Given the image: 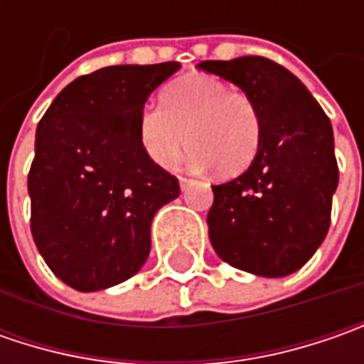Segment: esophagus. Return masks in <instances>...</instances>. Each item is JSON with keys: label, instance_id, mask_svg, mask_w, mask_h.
Here are the masks:
<instances>
[{"label": "esophagus", "instance_id": "1", "mask_svg": "<svg viewBox=\"0 0 364 364\" xmlns=\"http://www.w3.org/2000/svg\"><path fill=\"white\" fill-rule=\"evenodd\" d=\"M178 180H180V188L182 190H186L190 184H192V180H190V178H184V176H180Z\"/></svg>", "mask_w": 364, "mask_h": 364}]
</instances>
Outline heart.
Returning <instances> with one entry per match:
<instances>
[{"label": "heart", "mask_w": 364, "mask_h": 364, "mask_svg": "<svg viewBox=\"0 0 364 364\" xmlns=\"http://www.w3.org/2000/svg\"><path fill=\"white\" fill-rule=\"evenodd\" d=\"M263 119L253 97L210 75H188L161 92V105L149 103L137 117V137L146 156L172 168L192 149L196 168L218 176L245 172L257 158Z\"/></svg>", "instance_id": "1"}]
</instances>
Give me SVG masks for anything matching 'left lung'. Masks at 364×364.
Listing matches in <instances>:
<instances>
[{"label": "left lung", "mask_w": 364, "mask_h": 364, "mask_svg": "<svg viewBox=\"0 0 364 364\" xmlns=\"http://www.w3.org/2000/svg\"><path fill=\"white\" fill-rule=\"evenodd\" d=\"M198 68L253 97L263 119L247 172L213 186L210 243L223 261L253 275L298 272L328 232L338 186L330 119L300 78L269 58L204 60Z\"/></svg>", "instance_id": "8db88e82"}]
</instances>
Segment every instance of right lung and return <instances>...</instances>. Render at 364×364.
Returning a JSON list of instances; mask_svg holds the SVG:
<instances>
[{"instance_id": "right-lung-1", "label": "right lung", "mask_w": 364, "mask_h": 364, "mask_svg": "<svg viewBox=\"0 0 364 364\" xmlns=\"http://www.w3.org/2000/svg\"><path fill=\"white\" fill-rule=\"evenodd\" d=\"M180 63L119 64L78 77L36 129L28 194L32 237L52 273L78 291L129 279L149 255L156 213L180 194L149 160L137 117Z\"/></svg>"}]
</instances>
